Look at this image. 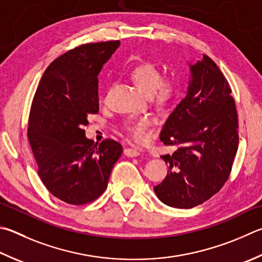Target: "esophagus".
Segmentation results:
<instances>
[{
    "label": "esophagus",
    "mask_w": 262,
    "mask_h": 262,
    "mask_svg": "<svg viewBox=\"0 0 262 262\" xmlns=\"http://www.w3.org/2000/svg\"><path fill=\"white\" fill-rule=\"evenodd\" d=\"M141 152L142 151L140 149H137V147H127V149L123 151V154L127 157H139L141 155Z\"/></svg>",
    "instance_id": "esophagus-1"
}]
</instances>
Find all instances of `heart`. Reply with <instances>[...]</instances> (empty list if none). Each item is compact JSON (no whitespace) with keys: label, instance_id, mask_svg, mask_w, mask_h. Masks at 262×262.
Listing matches in <instances>:
<instances>
[{"label":"heart","instance_id":"obj_1","mask_svg":"<svg viewBox=\"0 0 262 262\" xmlns=\"http://www.w3.org/2000/svg\"><path fill=\"white\" fill-rule=\"evenodd\" d=\"M129 78L137 88L149 95L156 105L168 106L178 97L180 90L179 79L175 77L163 78L160 69L150 61L134 66L129 72ZM105 96L106 95H104L103 101H105ZM154 123V119L145 116L128 121L125 129L136 142L146 143L151 136V128Z\"/></svg>","mask_w":262,"mask_h":262}]
</instances>
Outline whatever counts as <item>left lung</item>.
I'll return each mask as SVG.
<instances>
[{
  "label": "left lung",
  "mask_w": 262,
  "mask_h": 262,
  "mask_svg": "<svg viewBox=\"0 0 262 262\" xmlns=\"http://www.w3.org/2000/svg\"><path fill=\"white\" fill-rule=\"evenodd\" d=\"M185 96L165 122L160 140L178 147L161 156L167 177L155 192L166 205L192 208L220 191L238 149V116L231 88L207 55L190 66Z\"/></svg>",
  "instance_id": "obj_1"
}]
</instances>
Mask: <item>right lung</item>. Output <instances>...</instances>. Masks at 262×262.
I'll return each instance as SVG.
<instances>
[{
  "mask_svg": "<svg viewBox=\"0 0 262 262\" xmlns=\"http://www.w3.org/2000/svg\"><path fill=\"white\" fill-rule=\"evenodd\" d=\"M120 41L84 43L65 52L47 68L33 98L27 139L37 174L56 198L84 205L105 191L122 146L106 139L98 146L82 127L96 115L98 73Z\"/></svg>",
  "mask_w": 262,
  "mask_h": 262,
  "instance_id": "1",
  "label": "right lung"
}]
</instances>
